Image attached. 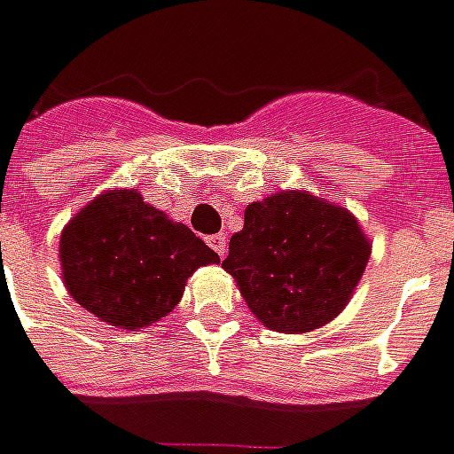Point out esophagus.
Here are the masks:
<instances>
[{
    "label": "esophagus",
    "instance_id": "1",
    "mask_svg": "<svg viewBox=\"0 0 454 454\" xmlns=\"http://www.w3.org/2000/svg\"><path fill=\"white\" fill-rule=\"evenodd\" d=\"M208 246L214 248L221 258L226 255L228 251V239H226V233H215V236H208Z\"/></svg>",
    "mask_w": 454,
    "mask_h": 454
}]
</instances>
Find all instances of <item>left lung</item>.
I'll return each mask as SVG.
<instances>
[{
	"label": "left lung",
	"mask_w": 454,
	"mask_h": 454,
	"mask_svg": "<svg viewBox=\"0 0 454 454\" xmlns=\"http://www.w3.org/2000/svg\"><path fill=\"white\" fill-rule=\"evenodd\" d=\"M370 251L372 243L348 208L308 191H278L246 208L223 268L258 323L310 333L343 313Z\"/></svg>",
	"instance_id": "8db88e82"
}]
</instances>
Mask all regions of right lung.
Wrapping results in <instances>:
<instances>
[{
  "label": "right lung",
  "instance_id": "obj_1",
  "mask_svg": "<svg viewBox=\"0 0 454 454\" xmlns=\"http://www.w3.org/2000/svg\"><path fill=\"white\" fill-rule=\"evenodd\" d=\"M61 278L76 303L123 331L174 310L186 280L221 263L193 231L144 201L137 188L98 193L59 239Z\"/></svg>",
  "mask_w": 454,
  "mask_h": 454
}]
</instances>
